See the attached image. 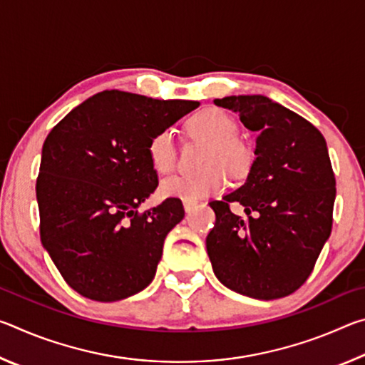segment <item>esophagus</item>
<instances>
[{
  "mask_svg": "<svg viewBox=\"0 0 365 365\" xmlns=\"http://www.w3.org/2000/svg\"><path fill=\"white\" fill-rule=\"evenodd\" d=\"M183 207H185V212L190 214L196 207V202H193V201H183Z\"/></svg>",
  "mask_w": 365,
  "mask_h": 365,
  "instance_id": "34e87169",
  "label": "esophagus"
}]
</instances>
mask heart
<instances>
[{"label":"heart","instance_id":"b5f03b06","mask_svg":"<svg viewBox=\"0 0 365 365\" xmlns=\"http://www.w3.org/2000/svg\"><path fill=\"white\" fill-rule=\"evenodd\" d=\"M190 135L206 140L200 165L202 170L190 175H170L160 182V193L185 201L220 193L227 185V173L242 177L252 164L251 148L237 137L238 125L230 114L219 108L197 110L187 122ZM148 156L158 174H168L175 165L177 150L170 130H160L150 140Z\"/></svg>","mask_w":365,"mask_h":365}]
</instances>
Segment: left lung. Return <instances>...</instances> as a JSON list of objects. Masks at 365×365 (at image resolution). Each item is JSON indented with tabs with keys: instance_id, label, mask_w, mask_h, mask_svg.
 I'll use <instances>...</instances> for the list:
<instances>
[{
	"instance_id": "obj_1",
	"label": "left lung",
	"mask_w": 365,
	"mask_h": 365,
	"mask_svg": "<svg viewBox=\"0 0 365 365\" xmlns=\"http://www.w3.org/2000/svg\"><path fill=\"white\" fill-rule=\"evenodd\" d=\"M257 132L256 159L245 185L211 201L215 224L206 238L214 274L256 299L294 293L330 237L335 174L324 135L311 122L262 95L214 100ZM240 204L248 220L231 212Z\"/></svg>"
}]
</instances>
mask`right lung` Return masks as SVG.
<instances>
[{
  "mask_svg": "<svg viewBox=\"0 0 365 365\" xmlns=\"http://www.w3.org/2000/svg\"><path fill=\"white\" fill-rule=\"evenodd\" d=\"M197 106L106 90L49 132L36 178L40 238L85 298L120 301L154 279L164 240L185 211L178 197L138 211L158 188L148 145Z\"/></svg>",
  "mask_w": 365,
  "mask_h": 365,
  "instance_id": "1",
  "label": "right lung"
}]
</instances>
